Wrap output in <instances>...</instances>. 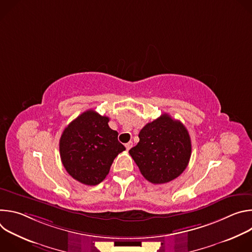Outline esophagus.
<instances>
[{"label":"esophagus","mask_w":252,"mask_h":252,"mask_svg":"<svg viewBox=\"0 0 252 252\" xmlns=\"http://www.w3.org/2000/svg\"><path fill=\"white\" fill-rule=\"evenodd\" d=\"M131 147H132V142H131V141H128L127 143H126V151L130 150Z\"/></svg>","instance_id":"1"}]
</instances>
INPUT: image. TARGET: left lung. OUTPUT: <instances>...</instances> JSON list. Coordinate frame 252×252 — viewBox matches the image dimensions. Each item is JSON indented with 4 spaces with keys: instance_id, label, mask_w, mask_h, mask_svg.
Returning a JSON list of instances; mask_svg holds the SVG:
<instances>
[{
    "instance_id": "left-lung-1",
    "label": "left lung",
    "mask_w": 252,
    "mask_h": 252,
    "mask_svg": "<svg viewBox=\"0 0 252 252\" xmlns=\"http://www.w3.org/2000/svg\"><path fill=\"white\" fill-rule=\"evenodd\" d=\"M139 141L129 155L147 181L166 184L187 168L191 141L187 127L167 114L147 124L138 133Z\"/></svg>"
}]
</instances>
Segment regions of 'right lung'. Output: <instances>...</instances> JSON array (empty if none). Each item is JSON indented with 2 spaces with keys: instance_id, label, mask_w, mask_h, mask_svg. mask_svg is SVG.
<instances>
[{
  "instance_id": "right-lung-1",
  "label": "right lung",
  "mask_w": 252,
  "mask_h": 252,
  "mask_svg": "<svg viewBox=\"0 0 252 252\" xmlns=\"http://www.w3.org/2000/svg\"><path fill=\"white\" fill-rule=\"evenodd\" d=\"M110 119L89 110L71 122L60 139L63 165L76 181L86 186L101 183L117 156L126 148L118 131L109 126Z\"/></svg>"
}]
</instances>
